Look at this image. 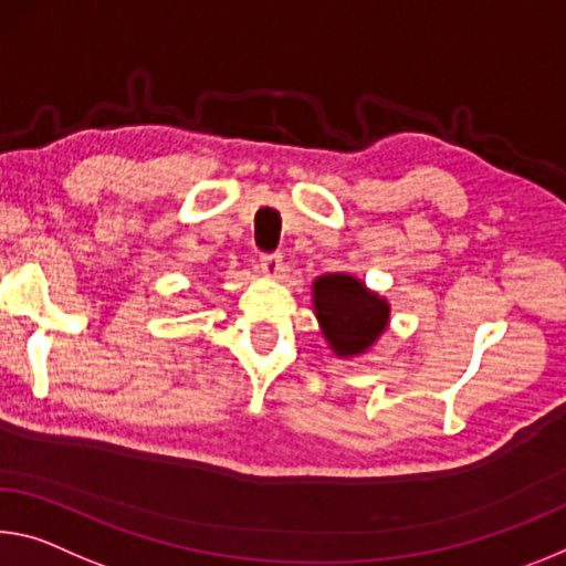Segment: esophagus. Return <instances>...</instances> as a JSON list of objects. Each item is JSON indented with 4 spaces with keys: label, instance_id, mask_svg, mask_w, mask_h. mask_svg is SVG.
I'll return each mask as SVG.
<instances>
[{
    "label": "esophagus",
    "instance_id": "1",
    "mask_svg": "<svg viewBox=\"0 0 566 566\" xmlns=\"http://www.w3.org/2000/svg\"><path fill=\"white\" fill-rule=\"evenodd\" d=\"M259 272L269 276V280H276V276H282V272H284L282 256L280 254H264L262 259H259Z\"/></svg>",
    "mask_w": 566,
    "mask_h": 566
}]
</instances>
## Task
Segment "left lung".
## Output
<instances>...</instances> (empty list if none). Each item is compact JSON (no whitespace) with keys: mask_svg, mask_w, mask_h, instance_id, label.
Returning <instances> with one entry per match:
<instances>
[{"mask_svg":"<svg viewBox=\"0 0 566 566\" xmlns=\"http://www.w3.org/2000/svg\"><path fill=\"white\" fill-rule=\"evenodd\" d=\"M312 310L339 360L370 353L390 327V302L347 272L322 274L312 282Z\"/></svg>","mask_w":566,"mask_h":566,"instance_id":"obj_1","label":"left lung"}]
</instances>
